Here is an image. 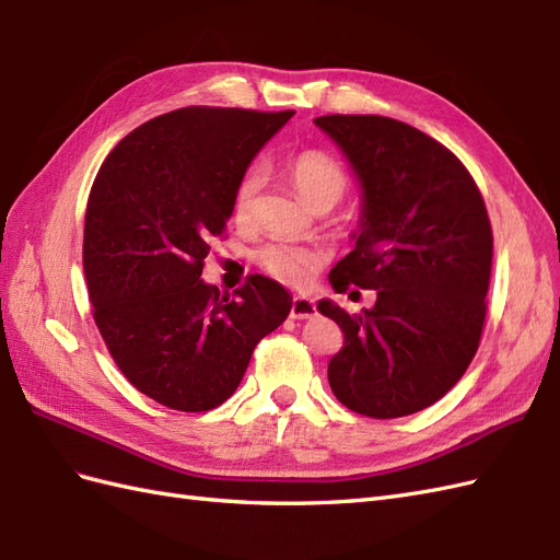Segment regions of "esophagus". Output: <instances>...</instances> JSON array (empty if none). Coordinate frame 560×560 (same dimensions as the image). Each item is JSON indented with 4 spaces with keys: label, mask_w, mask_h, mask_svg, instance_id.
Returning a JSON list of instances; mask_svg holds the SVG:
<instances>
[{
    "label": "esophagus",
    "mask_w": 560,
    "mask_h": 560,
    "mask_svg": "<svg viewBox=\"0 0 560 560\" xmlns=\"http://www.w3.org/2000/svg\"><path fill=\"white\" fill-rule=\"evenodd\" d=\"M317 313L315 301L308 296H294L292 299V308H290V317L294 319H308Z\"/></svg>",
    "instance_id": "obj_1"
}]
</instances>
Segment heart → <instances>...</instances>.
Segmentation results:
<instances>
[{
    "label": "heart",
    "instance_id": "heart-1",
    "mask_svg": "<svg viewBox=\"0 0 560 560\" xmlns=\"http://www.w3.org/2000/svg\"><path fill=\"white\" fill-rule=\"evenodd\" d=\"M287 177L294 184L301 200L315 212L331 210L350 189V179L343 167L319 149L299 151V154L287 161ZM259 189L261 171L257 165H252L249 171L243 173L238 184H235L231 198V217L238 224H247L252 219ZM259 264L276 280L290 287H301L308 282V278L319 266V254L306 247L270 243L259 249Z\"/></svg>",
    "mask_w": 560,
    "mask_h": 560
}]
</instances>
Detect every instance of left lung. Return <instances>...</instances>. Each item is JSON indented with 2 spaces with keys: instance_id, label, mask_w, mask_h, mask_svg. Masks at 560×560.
<instances>
[{
  "instance_id": "obj_1",
  "label": "left lung",
  "mask_w": 560,
  "mask_h": 560,
  "mask_svg": "<svg viewBox=\"0 0 560 560\" xmlns=\"http://www.w3.org/2000/svg\"><path fill=\"white\" fill-rule=\"evenodd\" d=\"M315 124L341 147L362 184L354 249L329 282L376 290L360 315L319 301L343 331L329 385L350 411L401 418L428 409L477 354L493 264V231L477 182L453 151L376 114H329Z\"/></svg>"
}]
</instances>
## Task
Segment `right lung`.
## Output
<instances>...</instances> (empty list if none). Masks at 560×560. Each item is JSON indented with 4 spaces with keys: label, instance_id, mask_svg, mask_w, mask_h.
<instances>
[{
    "label": "right lung",
    "instance_id": "obj_1",
    "mask_svg": "<svg viewBox=\"0 0 560 560\" xmlns=\"http://www.w3.org/2000/svg\"><path fill=\"white\" fill-rule=\"evenodd\" d=\"M292 116L175 109L135 128L100 165L83 226L93 317L121 374L167 409L224 404L254 348L290 315L292 296L276 280L249 276L229 299L200 273L235 184Z\"/></svg>",
    "mask_w": 560,
    "mask_h": 560
}]
</instances>
